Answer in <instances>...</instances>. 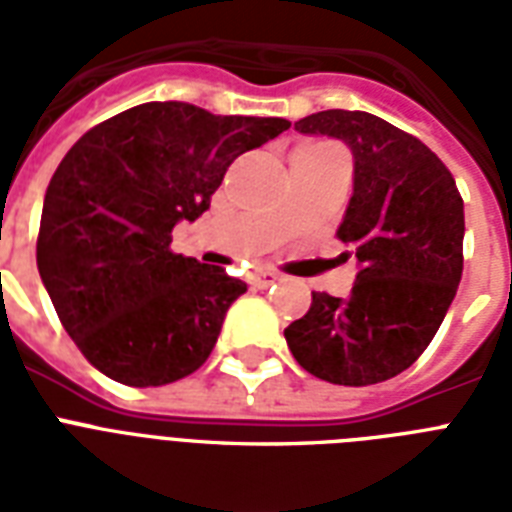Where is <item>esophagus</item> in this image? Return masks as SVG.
I'll use <instances>...</instances> for the list:
<instances>
[{
	"label": "esophagus",
	"instance_id": "obj_1",
	"mask_svg": "<svg viewBox=\"0 0 512 512\" xmlns=\"http://www.w3.org/2000/svg\"><path fill=\"white\" fill-rule=\"evenodd\" d=\"M273 281H279V273L268 271V268H257V271L249 273V284H252V287H257V289L271 287Z\"/></svg>",
	"mask_w": 512,
	"mask_h": 512
}]
</instances>
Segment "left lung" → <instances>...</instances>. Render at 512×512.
<instances>
[{"mask_svg": "<svg viewBox=\"0 0 512 512\" xmlns=\"http://www.w3.org/2000/svg\"><path fill=\"white\" fill-rule=\"evenodd\" d=\"M295 130L342 140L353 154V196L337 236L358 273L348 297L313 292L308 313L284 329L287 345L319 380L353 388L390 380L422 356L457 295L462 196L422 140L380 116L332 108Z\"/></svg>", "mask_w": 512, "mask_h": 512, "instance_id": "obj_1", "label": "left lung"}]
</instances>
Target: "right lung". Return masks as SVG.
<instances>
[{
    "label": "right lung",
    "mask_w": 512,
    "mask_h": 512,
    "mask_svg": "<svg viewBox=\"0 0 512 512\" xmlns=\"http://www.w3.org/2000/svg\"><path fill=\"white\" fill-rule=\"evenodd\" d=\"M289 130L279 116L143 103L76 140L44 193L36 265L58 319L111 380L156 388L196 372L247 292L220 265L170 249L209 209L244 151Z\"/></svg>",
    "instance_id": "right-lung-1"
}]
</instances>
